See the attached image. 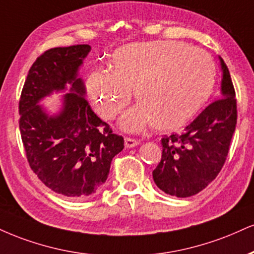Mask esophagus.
Listing matches in <instances>:
<instances>
[{
    "label": "esophagus",
    "mask_w": 254,
    "mask_h": 254,
    "mask_svg": "<svg viewBox=\"0 0 254 254\" xmlns=\"http://www.w3.org/2000/svg\"><path fill=\"white\" fill-rule=\"evenodd\" d=\"M124 142H125V146H127V148H133V146L139 144L138 140L135 138H130V137H125Z\"/></svg>",
    "instance_id": "obj_1"
}]
</instances>
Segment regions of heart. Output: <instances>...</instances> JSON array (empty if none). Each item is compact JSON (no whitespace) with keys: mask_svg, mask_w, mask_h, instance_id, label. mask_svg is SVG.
<instances>
[{"mask_svg":"<svg viewBox=\"0 0 254 254\" xmlns=\"http://www.w3.org/2000/svg\"><path fill=\"white\" fill-rule=\"evenodd\" d=\"M215 78V65L206 52L161 40L118 48L112 56V71L91 72L85 88L105 121L121 114L135 90L139 105L124 115V129L137 131L152 123L155 129L169 131L200 112L212 94Z\"/></svg>","mask_w":254,"mask_h":254,"instance_id":"1","label":"heart"}]
</instances>
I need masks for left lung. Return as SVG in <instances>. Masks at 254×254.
Listing matches in <instances>:
<instances>
[{"instance_id": "8db88e82", "label": "left lung", "mask_w": 254, "mask_h": 254, "mask_svg": "<svg viewBox=\"0 0 254 254\" xmlns=\"http://www.w3.org/2000/svg\"><path fill=\"white\" fill-rule=\"evenodd\" d=\"M222 68L221 97L186 127L161 139L162 157L152 172L156 186L177 197L197 194L218 176L227 158L237 125V99L230 71Z\"/></svg>"}]
</instances>
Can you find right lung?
<instances>
[{"instance_id":"right-lung-1","label":"right lung","mask_w":254,"mask_h":254,"mask_svg":"<svg viewBox=\"0 0 254 254\" xmlns=\"http://www.w3.org/2000/svg\"><path fill=\"white\" fill-rule=\"evenodd\" d=\"M88 45L56 47L36 58L19 102V127L27 161L46 187L73 198H87L100 190L112 158L124 138L94 114L77 78ZM71 85L63 111L48 116L37 103L53 90Z\"/></svg>"}]
</instances>
